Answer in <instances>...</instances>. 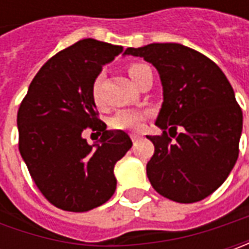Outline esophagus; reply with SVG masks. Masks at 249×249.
<instances>
[{
  "label": "esophagus",
  "mask_w": 249,
  "mask_h": 249,
  "mask_svg": "<svg viewBox=\"0 0 249 249\" xmlns=\"http://www.w3.org/2000/svg\"><path fill=\"white\" fill-rule=\"evenodd\" d=\"M130 137H131L133 141H139V140L141 139V134H139V133H133V134H130Z\"/></svg>",
  "instance_id": "34e87169"
}]
</instances>
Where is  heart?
Returning a JSON list of instances; mask_svg holds the SVG:
<instances>
[{"instance_id": "obj_1", "label": "heart", "mask_w": 249, "mask_h": 249, "mask_svg": "<svg viewBox=\"0 0 249 249\" xmlns=\"http://www.w3.org/2000/svg\"><path fill=\"white\" fill-rule=\"evenodd\" d=\"M148 66L144 63H130L127 66V74L130 79L137 84L140 77L142 76L144 71ZM98 84L100 80L97 79L92 84V95L94 98H97V92H98ZM145 118V112L140 109H120L118 110L109 120V124L112 129L115 130H136L141 126V123L144 122Z\"/></svg>"}]
</instances>
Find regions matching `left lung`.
Instances as JSON below:
<instances>
[{
    "instance_id": "8db88e82",
    "label": "left lung",
    "mask_w": 249,
    "mask_h": 249,
    "mask_svg": "<svg viewBox=\"0 0 249 249\" xmlns=\"http://www.w3.org/2000/svg\"><path fill=\"white\" fill-rule=\"evenodd\" d=\"M123 55L152 63L162 83L155 124L163 134L147 136L155 147L147 163L149 183L180 204L211 196L234 167L243 131V112L225 73L205 55L177 43L127 48Z\"/></svg>"
}]
</instances>
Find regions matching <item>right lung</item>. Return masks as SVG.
<instances>
[{
    "label": "right lung",
    "mask_w": 249,
    "mask_h": 249,
    "mask_svg": "<svg viewBox=\"0 0 249 249\" xmlns=\"http://www.w3.org/2000/svg\"><path fill=\"white\" fill-rule=\"evenodd\" d=\"M123 51L84 38L53 55L34 76L18 110L19 152L43 196L56 208L87 212L116 190L113 169L133 142L98 119L92 84ZM101 134L90 146L84 129Z\"/></svg>",
    "instance_id": "add662e5"
}]
</instances>
